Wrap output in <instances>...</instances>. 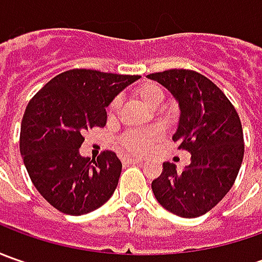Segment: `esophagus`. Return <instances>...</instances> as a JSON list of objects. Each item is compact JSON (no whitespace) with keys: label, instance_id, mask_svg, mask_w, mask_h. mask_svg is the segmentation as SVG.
I'll list each match as a JSON object with an SVG mask.
<instances>
[{"label":"esophagus","instance_id":"obj_1","mask_svg":"<svg viewBox=\"0 0 262 262\" xmlns=\"http://www.w3.org/2000/svg\"><path fill=\"white\" fill-rule=\"evenodd\" d=\"M143 160L141 159H134V157H122V163L124 165H134V163H141Z\"/></svg>","mask_w":262,"mask_h":262}]
</instances>
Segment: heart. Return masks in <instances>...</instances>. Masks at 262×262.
I'll use <instances>...</instances> for the list:
<instances>
[{
  "mask_svg": "<svg viewBox=\"0 0 262 262\" xmlns=\"http://www.w3.org/2000/svg\"><path fill=\"white\" fill-rule=\"evenodd\" d=\"M134 93L144 105L150 107H156L163 99L162 89L155 83H143L137 87ZM118 109H119V99H114L107 107L109 116H115ZM162 137H163V129L160 126H151L148 129H141V131H128L119 138V144L128 153L140 156L147 153Z\"/></svg>",
  "mask_w": 262,
  "mask_h": 262,
  "instance_id": "obj_1",
  "label": "heart"
}]
</instances>
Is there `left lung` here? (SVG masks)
<instances>
[{
    "instance_id": "obj_1",
    "label": "left lung",
    "mask_w": 262,
    "mask_h": 262,
    "mask_svg": "<svg viewBox=\"0 0 262 262\" xmlns=\"http://www.w3.org/2000/svg\"><path fill=\"white\" fill-rule=\"evenodd\" d=\"M148 78L175 96L181 116L173 141L191 153V163L182 172L165 162L151 189L176 216H203L223 200L239 173L245 150L239 115L226 95L196 71L175 68Z\"/></svg>"
}]
</instances>
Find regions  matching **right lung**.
<instances>
[{
    "instance_id": "add662e5",
    "label": "right lung",
    "mask_w": 262,
    "mask_h": 262,
    "mask_svg": "<svg viewBox=\"0 0 262 262\" xmlns=\"http://www.w3.org/2000/svg\"><path fill=\"white\" fill-rule=\"evenodd\" d=\"M138 78L74 68L48 81L26 106L20 153L39 194L61 213L86 214L114 194L121 160L109 150L83 157L78 148L84 131L105 126L106 106Z\"/></svg>"
}]
</instances>
